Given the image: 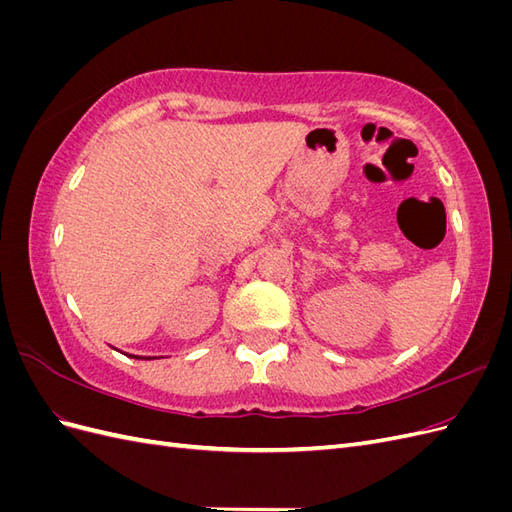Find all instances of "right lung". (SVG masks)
Listing matches in <instances>:
<instances>
[{
    "mask_svg": "<svg viewBox=\"0 0 512 512\" xmlns=\"http://www.w3.org/2000/svg\"><path fill=\"white\" fill-rule=\"evenodd\" d=\"M134 359H141V356H134Z\"/></svg>",
    "mask_w": 512,
    "mask_h": 512,
    "instance_id": "1",
    "label": "right lung"
}]
</instances>
